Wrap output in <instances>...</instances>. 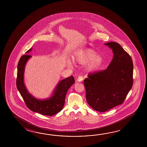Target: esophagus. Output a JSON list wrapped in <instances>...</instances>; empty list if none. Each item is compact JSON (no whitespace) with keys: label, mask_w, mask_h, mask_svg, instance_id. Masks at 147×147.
Listing matches in <instances>:
<instances>
[{"label":"esophagus","mask_w":147,"mask_h":147,"mask_svg":"<svg viewBox=\"0 0 147 147\" xmlns=\"http://www.w3.org/2000/svg\"><path fill=\"white\" fill-rule=\"evenodd\" d=\"M82 80H83V77H82V76H81V75L79 76L78 77V78H77V81L81 82V81H82Z\"/></svg>","instance_id":"obj_1"}]
</instances>
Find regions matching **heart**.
<instances>
[{
    "label": "heart",
    "mask_w": 147,
    "mask_h": 147,
    "mask_svg": "<svg viewBox=\"0 0 147 147\" xmlns=\"http://www.w3.org/2000/svg\"><path fill=\"white\" fill-rule=\"evenodd\" d=\"M73 61L76 63L84 65L86 63V68L89 71H94L99 69L103 62L102 56L96 54V52L91 49L80 50L72 56Z\"/></svg>",
    "instance_id": "1"
}]
</instances>
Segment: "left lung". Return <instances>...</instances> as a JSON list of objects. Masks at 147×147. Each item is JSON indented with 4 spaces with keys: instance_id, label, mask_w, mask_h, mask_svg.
<instances>
[{
    "instance_id": "left-lung-1",
    "label": "left lung",
    "mask_w": 147,
    "mask_h": 147,
    "mask_svg": "<svg viewBox=\"0 0 147 147\" xmlns=\"http://www.w3.org/2000/svg\"><path fill=\"white\" fill-rule=\"evenodd\" d=\"M112 49L113 57L105 70L91 72L84 79L86 97L94 110L105 112L122 104L133 85V61L118 43L105 44Z\"/></svg>"
}]
</instances>
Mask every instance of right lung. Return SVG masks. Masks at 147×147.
I'll return each instance as SVG.
<instances>
[{"label":"right lung","instance_id":"add662e5","mask_svg":"<svg viewBox=\"0 0 147 147\" xmlns=\"http://www.w3.org/2000/svg\"><path fill=\"white\" fill-rule=\"evenodd\" d=\"M32 48L26 52L28 53ZM28 54L21 57L17 66L16 86L20 94L29 109L45 116H51L63 109L65 105L66 94L69 88L75 83L74 77L71 76L63 79L57 86L53 95L46 100H38L28 93L24 84V73L25 64L30 57Z\"/></svg>","mask_w":147,"mask_h":147}]
</instances>
